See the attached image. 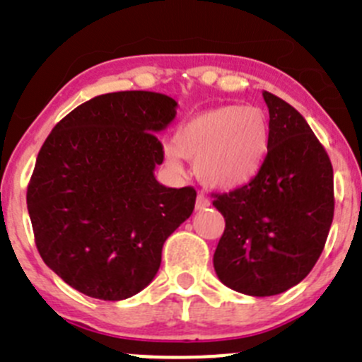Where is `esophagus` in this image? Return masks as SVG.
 <instances>
[{"instance_id":"esophagus-1","label":"esophagus","mask_w":362,"mask_h":362,"mask_svg":"<svg viewBox=\"0 0 362 362\" xmlns=\"http://www.w3.org/2000/svg\"><path fill=\"white\" fill-rule=\"evenodd\" d=\"M208 206H210V199L204 194H198V198H196V210H206Z\"/></svg>"}]
</instances>
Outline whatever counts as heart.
Listing matches in <instances>:
<instances>
[{"mask_svg":"<svg viewBox=\"0 0 362 362\" xmlns=\"http://www.w3.org/2000/svg\"><path fill=\"white\" fill-rule=\"evenodd\" d=\"M272 145V126L261 108L222 105L185 119L164 145L168 166L184 170L194 160L196 175L214 189H238L259 175Z\"/></svg>","mask_w":362,"mask_h":362,"instance_id":"heart-1","label":"heart"}]
</instances>
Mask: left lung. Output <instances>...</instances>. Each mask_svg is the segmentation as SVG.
<instances>
[{
    "mask_svg": "<svg viewBox=\"0 0 362 362\" xmlns=\"http://www.w3.org/2000/svg\"><path fill=\"white\" fill-rule=\"evenodd\" d=\"M272 145L247 185L215 194L226 229L214 254L218 280L249 296H275L301 282L322 254L334 214L333 166L303 115L262 93Z\"/></svg>",
    "mask_w": 362,
    "mask_h": 362,
    "instance_id": "8db88e82",
    "label": "left lung"
}]
</instances>
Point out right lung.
I'll return each mask as SVG.
<instances>
[{"instance_id": "1", "label": "right lung", "mask_w": 362, "mask_h": 362, "mask_svg": "<svg viewBox=\"0 0 362 362\" xmlns=\"http://www.w3.org/2000/svg\"><path fill=\"white\" fill-rule=\"evenodd\" d=\"M175 115L166 94H101L59 120L40 148L28 185L36 249L78 293L105 301L140 293L168 236L191 217L194 189L154 177L164 159L156 133Z\"/></svg>"}]
</instances>
